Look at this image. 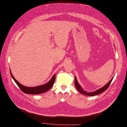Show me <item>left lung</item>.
Returning a JSON list of instances; mask_svg holds the SVG:
<instances>
[{
    "instance_id": "left-lung-1",
    "label": "left lung",
    "mask_w": 127,
    "mask_h": 127,
    "mask_svg": "<svg viewBox=\"0 0 127 127\" xmlns=\"http://www.w3.org/2000/svg\"><path fill=\"white\" fill-rule=\"evenodd\" d=\"M113 79V77L111 79V80L107 84H106L105 85H104V86H103L102 88L99 89L98 90L93 92H92V93H89L88 92L84 91L82 89V88L81 87V86L78 83V82L77 80L76 77H75V86H76V89H77V90L80 93H81V94H82L83 95H86V96H95V95H97L100 94V93L105 91L106 89H108V88L109 87V86H110V84H111V83Z\"/></svg>"
}]
</instances>
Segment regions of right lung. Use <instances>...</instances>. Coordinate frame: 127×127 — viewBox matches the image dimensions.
Segmentation results:
<instances>
[{
  "label": "right lung",
  "mask_w": 127,
  "mask_h": 127,
  "mask_svg": "<svg viewBox=\"0 0 127 127\" xmlns=\"http://www.w3.org/2000/svg\"><path fill=\"white\" fill-rule=\"evenodd\" d=\"M10 74L12 78L14 80L16 84L18 85L19 89L24 93H25V94H39L48 91L52 88V85L54 84L56 79V74H55L52 76V77L50 79V80L45 84L35 86V87H26V86L23 85L16 80L12 75L11 70Z\"/></svg>",
  "instance_id": "right-lung-1"
}]
</instances>
